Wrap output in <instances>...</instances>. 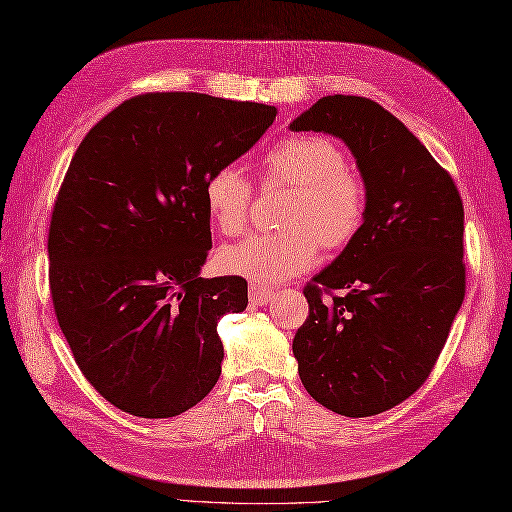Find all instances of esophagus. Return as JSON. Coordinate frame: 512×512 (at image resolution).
<instances>
[{
	"label": "esophagus",
	"instance_id": "34e87169",
	"mask_svg": "<svg viewBox=\"0 0 512 512\" xmlns=\"http://www.w3.org/2000/svg\"><path fill=\"white\" fill-rule=\"evenodd\" d=\"M248 296H251V300H253L255 305H266V303H270V300L274 298V290H270V287L253 281L251 285H248Z\"/></svg>",
	"mask_w": 512,
	"mask_h": 512
}]
</instances>
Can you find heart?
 <instances>
[{
	"label": "heart",
	"mask_w": 512,
	"mask_h": 512,
	"mask_svg": "<svg viewBox=\"0 0 512 512\" xmlns=\"http://www.w3.org/2000/svg\"><path fill=\"white\" fill-rule=\"evenodd\" d=\"M268 181L294 188L285 205V231L251 235L220 248L216 266L227 274L277 285L316 264L320 244L344 248L357 238L368 212V188L348 168L344 149L331 138H287L264 157ZM255 192L238 166L214 168L203 183L207 216L225 233H242L251 218Z\"/></svg>",
	"instance_id": "b5f03b06"
}]
</instances>
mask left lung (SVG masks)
<instances>
[{"label":"left lung","mask_w":512,"mask_h":512,"mask_svg":"<svg viewBox=\"0 0 512 512\" xmlns=\"http://www.w3.org/2000/svg\"><path fill=\"white\" fill-rule=\"evenodd\" d=\"M290 129L342 138L368 188L357 238L305 287L309 316L292 350L313 400L370 417L424 385L463 305V201L448 170L372 99L322 97ZM333 289L345 296L326 299Z\"/></svg>","instance_id":"obj_1"}]
</instances>
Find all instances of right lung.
<instances>
[{
	"label": "right lung",
	"mask_w": 512,
	"mask_h": 512,
	"mask_svg": "<svg viewBox=\"0 0 512 512\" xmlns=\"http://www.w3.org/2000/svg\"><path fill=\"white\" fill-rule=\"evenodd\" d=\"M274 119L264 103L147 93L77 147L51 214L49 287L75 363L121 411L175 417L218 383L216 326L246 309L248 290L242 277H201L203 183Z\"/></svg>",
	"instance_id": "1"
}]
</instances>
